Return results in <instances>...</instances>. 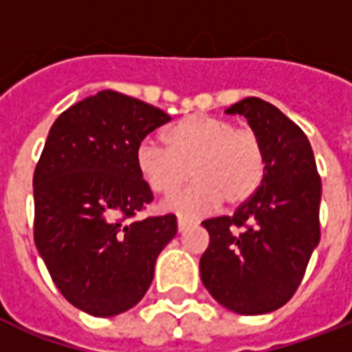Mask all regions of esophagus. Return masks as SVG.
Listing matches in <instances>:
<instances>
[{
  "mask_svg": "<svg viewBox=\"0 0 352 352\" xmlns=\"http://www.w3.org/2000/svg\"><path fill=\"white\" fill-rule=\"evenodd\" d=\"M190 225H192V221L186 219V217H179L177 219V228H179V232H184Z\"/></svg>",
  "mask_w": 352,
  "mask_h": 352,
  "instance_id": "34e87169",
  "label": "esophagus"
}]
</instances>
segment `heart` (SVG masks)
<instances>
[{
	"mask_svg": "<svg viewBox=\"0 0 352 352\" xmlns=\"http://www.w3.org/2000/svg\"><path fill=\"white\" fill-rule=\"evenodd\" d=\"M164 146L146 140L137 149V168L155 193L171 195L188 181L186 192L168 199L164 212L206 214L221 203L241 206L259 190L267 159L261 138L246 127L210 115H190L162 135Z\"/></svg>",
	"mask_w": 352,
	"mask_h": 352,
	"instance_id": "1",
	"label": "heart"
}]
</instances>
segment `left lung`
Segmentation results:
<instances>
[{
    "label": "left lung",
    "instance_id": "left-lung-1",
    "mask_svg": "<svg viewBox=\"0 0 352 352\" xmlns=\"http://www.w3.org/2000/svg\"><path fill=\"white\" fill-rule=\"evenodd\" d=\"M245 117L265 149V177L230 217L203 221L210 245L201 279L217 303L243 316L283 307L320 243L322 179L311 142L272 104L248 96L226 109Z\"/></svg>",
    "mask_w": 352,
    "mask_h": 352
}]
</instances>
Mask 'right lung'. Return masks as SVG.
I'll return each instance as SVG.
<instances>
[{"label": "right lung", "mask_w": 352, "mask_h": 352, "mask_svg": "<svg viewBox=\"0 0 352 352\" xmlns=\"http://www.w3.org/2000/svg\"><path fill=\"white\" fill-rule=\"evenodd\" d=\"M171 120L106 89L63 111L34 171V243L63 298L96 318L129 311L148 292L175 215L124 223L151 203L137 168L146 135Z\"/></svg>", "instance_id": "obj_1"}]
</instances>
